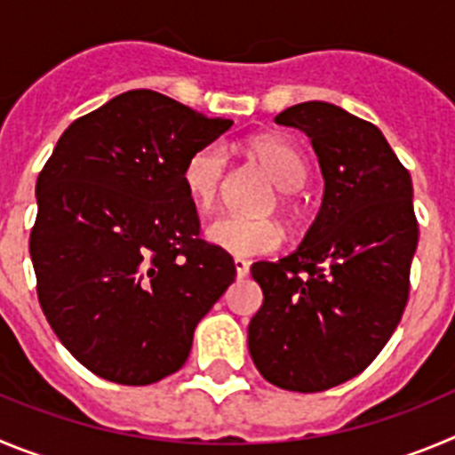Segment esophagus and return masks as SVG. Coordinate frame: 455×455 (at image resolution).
Listing matches in <instances>:
<instances>
[{"instance_id": "esophagus-1", "label": "esophagus", "mask_w": 455, "mask_h": 455, "mask_svg": "<svg viewBox=\"0 0 455 455\" xmlns=\"http://www.w3.org/2000/svg\"><path fill=\"white\" fill-rule=\"evenodd\" d=\"M233 265H235L237 278L247 276V274H249V263H247V260H244V258H235V260H233Z\"/></svg>"}]
</instances>
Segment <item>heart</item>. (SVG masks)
Masks as SVG:
<instances>
[{"label": "heart", "instance_id": "obj_1", "mask_svg": "<svg viewBox=\"0 0 455 455\" xmlns=\"http://www.w3.org/2000/svg\"><path fill=\"white\" fill-rule=\"evenodd\" d=\"M251 154L267 170L272 181L281 190L278 204L283 211H292L288 192L299 190L308 177L304 156L292 145L274 138H263L251 145ZM227 170V151L218 142L192 151L183 165V188L199 211H208L218 199ZM208 243L224 249L231 256H263L274 251L283 240V231L272 220H251L240 215H220L206 227Z\"/></svg>", "mask_w": 455, "mask_h": 455}]
</instances>
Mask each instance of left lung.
<instances>
[{"instance_id": "1", "label": "left lung", "mask_w": 455, "mask_h": 455, "mask_svg": "<svg viewBox=\"0 0 455 455\" xmlns=\"http://www.w3.org/2000/svg\"><path fill=\"white\" fill-rule=\"evenodd\" d=\"M274 122L310 138L324 199L290 256L251 265L263 306L249 354L276 387L322 392L365 370L403 315L419 237L412 181L379 126L339 106L304 101Z\"/></svg>"}]
</instances>
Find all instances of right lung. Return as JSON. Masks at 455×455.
<instances>
[{
	"mask_svg": "<svg viewBox=\"0 0 455 455\" xmlns=\"http://www.w3.org/2000/svg\"><path fill=\"white\" fill-rule=\"evenodd\" d=\"M233 122L129 90L65 129L36 183L28 251L38 299L92 374L149 386L181 370L199 319L235 278L199 237L183 188L192 151Z\"/></svg>",
	"mask_w": 455,
	"mask_h": 455,
	"instance_id": "obj_1",
	"label": "right lung"
}]
</instances>
